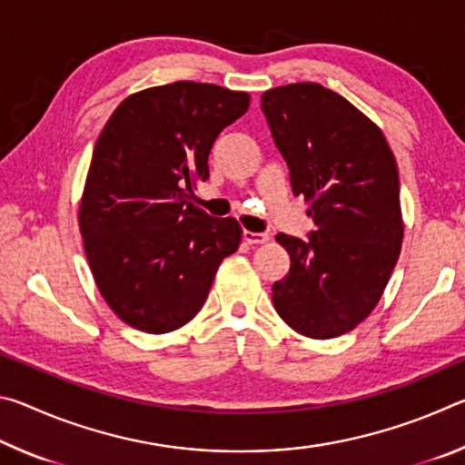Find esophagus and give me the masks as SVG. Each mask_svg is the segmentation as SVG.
Listing matches in <instances>:
<instances>
[{
    "mask_svg": "<svg viewBox=\"0 0 465 465\" xmlns=\"http://www.w3.org/2000/svg\"><path fill=\"white\" fill-rule=\"evenodd\" d=\"M243 240H246L248 243H266L271 240L269 233H256V232H243Z\"/></svg>",
    "mask_w": 465,
    "mask_h": 465,
    "instance_id": "34e87169",
    "label": "esophagus"
}]
</instances>
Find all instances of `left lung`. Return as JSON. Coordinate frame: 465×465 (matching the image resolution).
I'll return each instance as SVG.
<instances>
[{"label":"left lung","mask_w":465,"mask_h":465,"mask_svg":"<svg viewBox=\"0 0 465 465\" xmlns=\"http://www.w3.org/2000/svg\"><path fill=\"white\" fill-rule=\"evenodd\" d=\"M261 102L316 223L310 242L277 233L291 266L272 285L274 310L297 334L336 338L375 310L402 250L396 157L381 129L324 85H279Z\"/></svg>","instance_id":"1"}]
</instances>
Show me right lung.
<instances>
[{
  "instance_id": "right-lung-1",
  "label": "right lung",
  "mask_w": 465,
  "mask_h": 465,
  "mask_svg": "<svg viewBox=\"0 0 465 465\" xmlns=\"http://www.w3.org/2000/svg\"><path fill=\"white\" fill-rule=\"evenodd\" d=\"M250 106L246 92L174 82L124 98L94 147L80 201L92 277L124 324L166 334L207 302L215 272L242 242L233 217L194 207L209 152Z\"/></svg>"
}]
</instances>
